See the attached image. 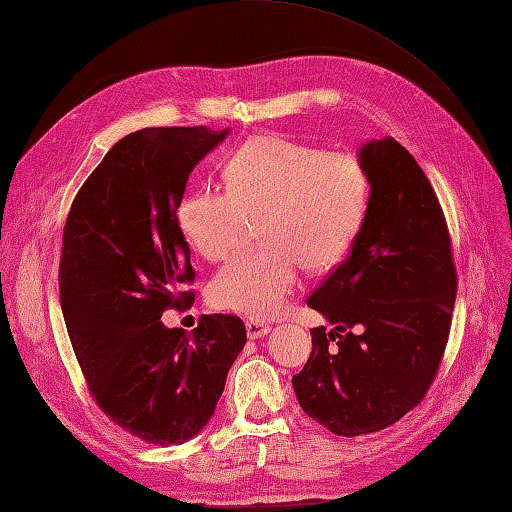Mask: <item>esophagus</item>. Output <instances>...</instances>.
Masks as SVG:
<instances>
[{"mask_svg":"<svg viewBox=\"0 0 512 512\" xmlns=\"http://www.w3.org/2000/svg\"><path fill=\"white\" fill-rule=\"evenodd\" d=\"M245 329H247V337L258 339V337H265L271 331V324L260 322V320H247Z\"/></svg>","mask_w":512,"mask_h":512,"instance_id":"obj_1","label":"esophagus"}]
</instances>
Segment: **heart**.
I'll return each mask as SVG.
<instances>
[{"label":"heart","instance_id":"heart-1","mask_svg":"<svg viewBox=\"0 0 512 512\" xmlns=\"http://www.w3.org/2000/svg\"><path fill=\"white\" fill-rule=\"evenodd\" d=\"M226 188H200L181 198L177 226L200 256L220 262L235 254L258 220L262 247L241 254L213 277L211 303L252 318H273L299 286L301 265L327 269L359 232L369 175L348 151L282 136H258L224 166Z\"/></svg>","mask_w":512,"mask_h":512}]
</instances>
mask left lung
<instances>
[{"label": "left lung", "instance_id": "8db88e82", "mask_svg": "<svg viewBox=\"0 0 512 512\" xmlns=\"http://www.w3.org/2000/svg\"><path fill=\"white\" fill-rule=\"evenodd\" d=\"M369 203L348 258L307 299L333 324L312 329L292 386L337 436L391 427L421 404L451 333L457 269L440 200L393 138L363 145Z\"/></svg>", "mask_w": 512, "mask_h": 512}]
</instances>
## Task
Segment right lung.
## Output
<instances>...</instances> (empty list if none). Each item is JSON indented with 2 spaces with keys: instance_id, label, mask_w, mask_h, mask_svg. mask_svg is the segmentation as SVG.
Masks as SVG:
<instances>
[{
  "instance_id": "add662e5",
  "label": "right lung",
  "mask_w": 512,
  "mask_h": 512,
  "mask_svg": "<svg viewBox=\"0 0 512 512\" xmlns=\"http://www.w3.org/2000/svg\"><path fill=\"white\" fill-rule=\"evenodd\" d=\"M228 130L143 128L117 141L74 196L61 237L59 297L98 408L147 444H181L207 425L247 342L239 316L166 329L194 303L177 205L198 160Z\"/></svg>"
}]
</instances>
